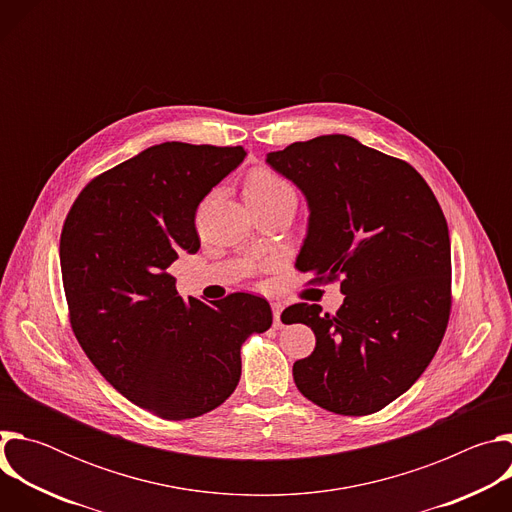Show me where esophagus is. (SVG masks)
Here are the masks:
<instances>
[{
	"label": "esophagus",
	"instance_id": "esophagus-1",
	"mask_svg": "<svg viewBox=\"0 0 512 512\" xmlns=\"http://www.w3.org/2000/svg\"><path fill=\"white\" fill-rule=\"evenodd\" d=\"M271 310H273V324H275V328H279V326H281V312H283V304L273 302V304H271Z\"/></svg>",
	"mask_w": 512,
	"mask_h": 512
}]
</instances>
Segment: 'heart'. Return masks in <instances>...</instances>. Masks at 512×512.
Masks as SVG:
<instances>
[{
    "mask_svg": "<svg viewBox=\"0 0 512 512\" xmlns=\"http://www.w3.org/2000/svg\"><path fill=\"white\" fill-rule=\"evenodd\" d=\"M283 194H294V190H291V186L283 178L267 168L253 170L243 186L245 200H267Z\"/></svg>",
    "mask_w": 512,
    "mask_h": 512,
    "instance_id": "heart-1",
    "label": "heart"
}]
</instances>
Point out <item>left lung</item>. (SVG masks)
<instances>
[{
  "instance_id": "8db88e82",
  "label": "left lung",
  "mask_w": 512,
  "mask_h": 512,
  "mask_svg": "<svg viewBox=\"0 0 512 512\" xmlns=\"http://www.w3.org/2000/svg\"><path fill=\"white\" fill-rule=\"evenodd\" d=\"M267 166L308 202L296 259L320 283L340 277L336 314L289 306L316 348L294 362L304 397L338 415H369L427 369L450 318L452 249L446 216L425 180L348 135H320L269 152Z\"/></svg>"
}]
</instances>
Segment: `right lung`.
Here are the masks:
<instances>
[{
	"instance_id": "add662e5",
	"label": "right lung",
	"mask_w": 512,
	"mask_h": 512,
	"mask_svg": "<svg viewBox=\"0 0 512 512\" xmlns=\"http://www.w3.org/2000/svg\"><path fill=\"white\" fill-rule=\"evenodd\" d=\"M247 150L166 141L95 178L60 235V269L75 336L131 403L192 419L225 403L241 379V344L271 326L263 298L182 300L166 269L200 247L202 198Z\"/></svg>"
}]
</instances>
